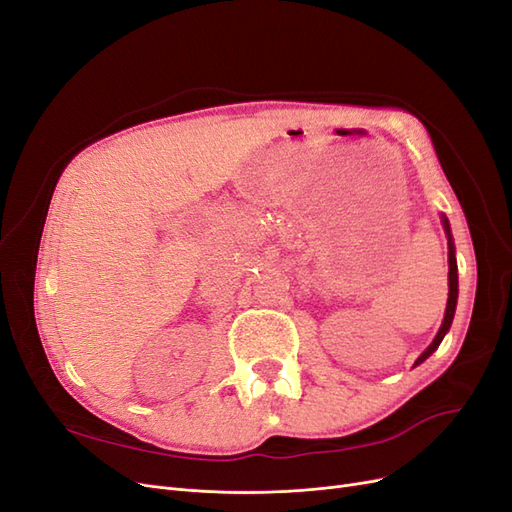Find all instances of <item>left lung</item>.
<instances>
[{
  "mask_svg": "<svg viewBox=\"0 0 512 512\" xmlns=\"http://www.w3.org/2000/svg\"><path fill=\"white\" fill-rule=\"evenodd\" d=\"M444 232H446V239H448V301H446V312H444V320H442V327L438 331V335L433 337V342L427 346V350L418 356L414 361V365H421L425 359L438 350V346L442 344L444 335L448 333L455 318V309H457V297H459V280H457V258H455V243H453V235H451V224H448L446 215H440Z\"/></svg>",
  "mask_w": 512,
  "mask_h": 512,
  "instance_id": "8db88e82",
  "label": "left lung"
}]
</instances>
